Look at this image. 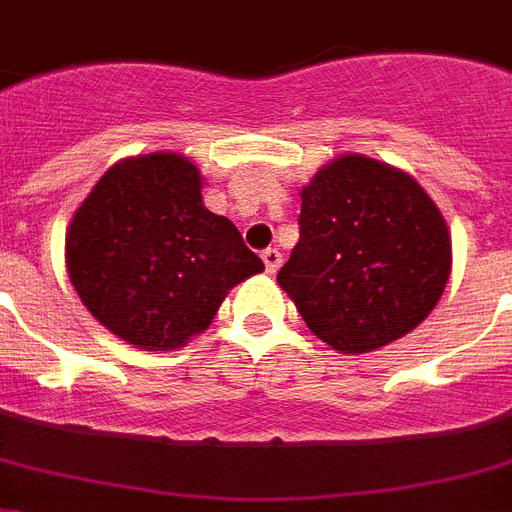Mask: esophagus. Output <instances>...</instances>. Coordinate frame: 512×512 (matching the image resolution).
Segmentation results:
<instances>
[{
    "label": "esophagus",
    "mask_w": 512,
    "mask_h": 512,
    "mask_svg": "<svg viewBox=\"0 0 512 512\" xmlns=\"http://www.w3.org/2000/svg\"><path fill=\"white\" fill-rule=\"evenodd\" d=\"M261 259H264V266H266V272H269V274H274L282 266L280 248H266V251L261 253Z\"/></svg>",
    "instance_id": "esophagus-1"
}]
</instances>
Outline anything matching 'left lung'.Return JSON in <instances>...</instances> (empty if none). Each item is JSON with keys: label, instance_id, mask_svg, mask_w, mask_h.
<instances>
[{"label": "left lung", "instance_id": "1", "mask_svg": "<svg viewBox=\"0 0 512 512\" xmlns=\"http://www.w3.org/2000/svg\"><path fill=\"white\" fill-rule=\"evenodd\" d=\"M301 240L277 282L316 337L366 353L408 335L445 290V219L411 175L348 154L301 193Z\"/></svg>", "mask_w": 512, "mask_h": 512}]
</instances>
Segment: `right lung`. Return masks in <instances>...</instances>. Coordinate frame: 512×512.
Listing matches in <instances>:
<instances>
[{"label":"right lung","instance_id":"right-lung-1","mask_svg":"<svg viewBox=\"0 0 512 512\" xmlns=\"http://www.w3.org/2000/svg\"><path fill=\"white\" fill-rule=\"evenodd\" d=\"M264 261L211 214L185 156L114 164L75 211L67 272L109 332L149 350L180 348L211 324L230 287Z\"/></svg>","mask_w":512,"mask_h":512}]
</instances>
